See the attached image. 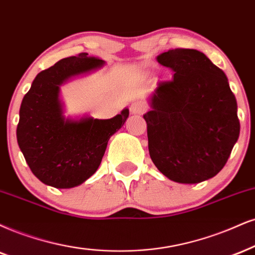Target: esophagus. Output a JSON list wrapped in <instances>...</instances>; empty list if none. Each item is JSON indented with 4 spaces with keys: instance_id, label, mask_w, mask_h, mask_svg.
<instances>
[{
    "instance_id": "34e87169",
    "label": "esophagus",
    "mask_w": 255,
    "mask_h": 255,
    "mask_svg": "<svg viewBox=\"0 0 255 255\" xmlns=\"http://www.w3.org/2000/svg\"><path fill=\"white\" fill-rule=\"evenodd\" d=\"M147 110V106L145 103L143 102H133L130 105V112L132 115H143Z\"/></svg>"
}]
</instances>
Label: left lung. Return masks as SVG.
I'll return each instance as SVG.
<instances>
[{
    "label": "left lung",
    "instance_id": "left-lung-1",
    "mask_svg": "<svg viewBox=\"0 0 255 255\" xmlns=\"http://www.w3.org/2000/svg\"><path fill=\"white\" fill-rule=\"evenodd\" d=\"M174 72L151 97L144 115L149 152L163 175L178 183L214 177L240 133L238 105L224 71L196 49L175 48L157 56Z\"/></svg>",
    "mask_w": 255,
    "mask_h": 255
}]
</instances>
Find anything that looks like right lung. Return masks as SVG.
<instances>
[{"label": "right lung", "instance_id": "obj_1", "mask_svg": "<svg viewBox=\"0 0 255 255\" xmlns=\"http://www.w3.org/2000/svg\"><path fill=\"white\" fill-rule=\"evenodd\" d=\"M104 60L80 53L41 71L20 108L17 143L31 172L47 185L66 189L91 177L102 163L110 137L128 117V110L111 119H66L59 86L68 78L92 71Z\"/></svg>", "mask_w": 255, "mask_h": 255}]
</instances>
